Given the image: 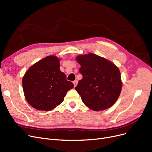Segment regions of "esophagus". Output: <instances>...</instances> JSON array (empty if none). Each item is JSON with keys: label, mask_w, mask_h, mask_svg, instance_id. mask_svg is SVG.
<instances>
[{"label": "esophagus", "mask_w": 152, "mask_h": 152, "mask_svg": "<svg viewBox=\"0 0 152 152\" xmlns=\"http://www.w3.org/2000/svg\"><path fill=\"white\" fill-rule=\"evenodd\" d=\"M73 84H74V85H75V87H76V86H77V80L74 81H73Z\"/></svg>", "instance_id": "1"}]
</instances>
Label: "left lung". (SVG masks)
Returning a JSON list of instances; mask_svg holds the SVG:
<instances>
[{
    "instance_id": "8db88e82",
    "label": "left lung",
    "mask_w": 152,
    "mask_h": 152,
    "mask_svg": "<svg viewBox=\"0 0 152 152\" xmlns=\"http://www.w3.org/2000/svg\"><path fill=\"white\" fill-rule=\"evenodd\" d=\"M82 80L75 89L90 109L102 110L115 104L122 87L119 69L113 62L92 53L76 56Z\"/></svg>"
}]
</instances>
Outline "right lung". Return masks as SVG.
Returning a JSON list of instances; mask_svg holds the SVG:
<instances>
[{"instance_id": "1", "label": "right lung", "mask_w": 152, "mask_h": 152, "mask_svg": "<svg viewBox=\"0 0 152 152\" xmlns=\"http://www.w3.org/2000/svg\"><path fill=\"white\" fill-rule=\"evenodd\" d=\"M60 60L55 55L48 56L33 64L22 78L26 100L39 110H53L64 100L67 92L73 88L60 71Z\"/></svg>"}]
</instances>
